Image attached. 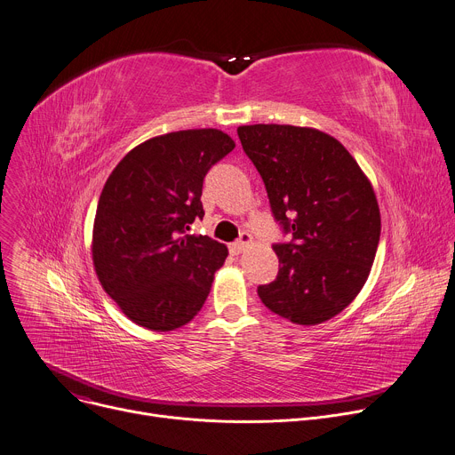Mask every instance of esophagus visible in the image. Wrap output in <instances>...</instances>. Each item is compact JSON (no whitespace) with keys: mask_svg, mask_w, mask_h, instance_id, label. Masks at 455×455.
Returning a JSON list of instances; mask_svg holds the SVG:
<instances>
[{"mask_svg":"<svg viewBox=\"0 0 455 455\" xmlns=\"http://www.w3.org/2000/svg\"><path fill=\"white\" fill-rule=\"evenodd\" d=\"M251 243H252V235H251L249 232H241L239 239H235V241L230 244V252H232L234 256H237V254H241V252L244 251V246L251 244Z\"/></svg>","mask_w":455,"mask_h":455,"instance_id":"1","label":"esophagus"}]
</instances>
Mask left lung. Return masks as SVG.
Returning <instances> with one entry per match:
<instances>
[{"mask_svg":"<svg viewBox=\"0 0 455 455\" xmlns=\"http://www.w3.org/2000/svg\"><path fill=\"white\" fill-rule=\"evenodd\" d=\"M274 220L291 241L272 244L281 268L258 286L274 314L317 324L347 308L374 263L381 216L370 181L332 136L292 125L237 129Z\"/></svg>","mask_w":455,"mask_h":455,"instance_id":"8db88e82","label":"left lung"}]
</instances>
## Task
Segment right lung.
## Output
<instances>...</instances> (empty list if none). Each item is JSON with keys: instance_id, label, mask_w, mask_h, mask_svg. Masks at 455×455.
Here are the masks:
<instances>
[{"instance_id": "obj_1", "label": "right lung", "mask_w": 455, "mask_h": 455, "mask_svg": "<svg viewBox=\"0 0 455 455\" xmlns=\"http://www.w3.org/2000/svg\"><path fill=\"white\" fill-rule=\"evenodd\" d=\"M235 143L216 129L152 138L123 157L98 201L94 268L129 319L156 332L187 324L211 292L227 246L187 234L204 211L203 180Z\"/></svg>"}]
</instances>
